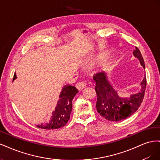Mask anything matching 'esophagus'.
<instances>
[{
	"instance_id": "esophagus-1",
	"label": "esophagus",
	"mask_w": 160,
	"mask_h": 160,
	"mask_svg": "<svg viewBox=\"0 0 160 160\" xmlns=\"http://www.w3.org/2000/svg\"><path fill=\"white\" fill-rule=\"evenodd\" d=\"M86 86H87V85H86L85 83H84V82H79V83H77L76 85H75L77 89H79V90L83 89L84 88H86Z\"/></svg>"
}]
</instances>
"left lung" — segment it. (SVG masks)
<instances>
[{
    "instance_id": "8db88e82",
    "label": "left lung",
    "mask_w": 160,
    "mask_h": 160,
    "mask_svg": "<svg viewBox=\"0 0 160 160\" xmlns=\"http://www.w3.org/2000/svg\"><path fill=\"white\" fill-rule=\"evenodd\" d=\"M133 55L139 60L145 69L143 57L138 47L133 52ZM97 93L96 108L98 112L106 120L110 122H119L128 118L133 114L139 108L144 98L146 88V77L141 82L142 89L138 93L130 95L129 98H121L108 79L104 71L99 72L93 75Z\"/></svg>"
}]
</instances>
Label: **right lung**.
Listing matches in <instances>:
<instances>
[{
  "instance_id": "obj_1",
  "label": "right lung",
  "mask_w": 160,
  "mask_h": 160,
  "mask_svg": "<svg viewBox=\"0 0 160 160\" xmlns=\"http://www.w3.org/2000/svg\"><path fill=\"white\" fill-rule=\"evenodd\" d=\"M17 79L14 73L13 81ZM78 90L74 86L65 85L62 89L55 111L52 113V118L49 123L37 125V127L44 129H55L65 126L68 122L72 111V101Z\"/></svg>"
}]
</instances>
